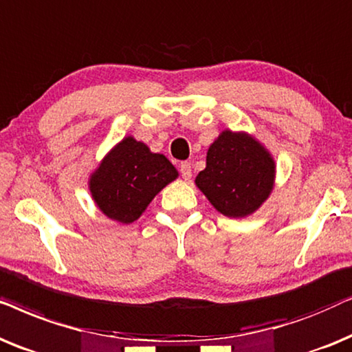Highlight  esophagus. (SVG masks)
Wrapping results in <instances>:
<instances>
[{
  "mask_svg": "<svg viewBox=\"0 0 352 352\" xmlns=\"http://www.w3.org/2000/svg\"><path fill=\"white\" fill-rule=\"evenodd\" d=\"M180 173H182V177H184L185 180H190L191 179V166H190V162H182L180 164Z\"/></svg>",
  "mask_w": 352,
  "mask_h": 352,
  "instance_id": "obj_1",
  "label": "esophagus"
}]
</instances>
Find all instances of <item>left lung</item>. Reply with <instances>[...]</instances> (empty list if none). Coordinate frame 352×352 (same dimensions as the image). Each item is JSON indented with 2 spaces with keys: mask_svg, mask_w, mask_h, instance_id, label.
Listing matches in <instances>:
<instances>
[{
  "mask_svg": "<svg viewBox=\"0 0 352 352\" xmlns=\"http://www.w3.org/2000/svg\"><path fill=\"white\" fill-rule=\"evenodd\" d=\"M274 161L256 140L225 130L210 144L196 185L219 212L236 219L264 203L274 186Z\"/></svg>",
  "mask_w": 352,
  "mask_h": 352,
  "instance_id": "8db88e82",
  "label": "left lung"
}]
</instances>
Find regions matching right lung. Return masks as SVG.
Instances as JSON below:
<instances>
[{
    "mask_svg": "<svg viewBox=\"0 0 352 352\" xmlns=\"http://www.w3.org/2000/svg\"><path fill=\"white\" fill-rule=\"evenodd\" d=\"M177 175L166 156L151 153L146 144L129 137L107 154L93 173L90 190L107 217L130 223Z\"/></svg>",
    "mask_w": 352,
    "mask_h": 352,
    "instance_id": "right-lung-1",
    "label": "right lung"
}]
</instances>
